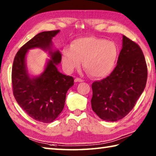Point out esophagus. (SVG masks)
<instances>
[{"label":"esophagus","mask_w":156,"mask_h":156,"mask_svg":"<svg viewBox=\"0 0 156 156\" xmlns=\"http://www.w3.org/2000/svg\"><path fill=\"white\" fill-rule=\"evenodd\" d=\"M75 82H82V81H83V80H81L80 78H75Z\"/></svg>","instance_id":"1"}]
</instances>
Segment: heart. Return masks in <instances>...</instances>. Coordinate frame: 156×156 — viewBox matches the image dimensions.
<instances>
[{
  "instance_id": "1",
  "label": "heart",
  "mask_w": 156,
  "mask_h": 156,
  "mask_svg": "<svg viewBox=\"0 0 156 156\" xmlns=\"http://www.w3.org/2000/svg\"><path fill=\"white\" fill-rule=\"evenodd\" d=\"M118 48L115 44L103 38L84 37L77 38L71 47L64 46L62 51V64L67 73L83 67L90 75L101 78L108 75L115 66Z\"/></svg>"
}]
</instances>
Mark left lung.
I'll use <instances>...</instances> for the list:
<instances>
[{
	"label": "left lung",
	"instance_id": "left-lung-1",
	"mask_svg": "<svg viewBox=\"0 0 156 156\" xmlns=\"http://www.w3.org/2000/svg\"><path fill=\"white\" fill-rule=\"evenodd\" d=\"M122 41L116 68L92 85V110L106 121H119L129 114L147 83L146 61L140 46L125 35Z\"/></svg>",
	"mask_w": 156,
	"mask_h": 156
}]
</instances>
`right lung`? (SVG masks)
Returning a JSON list of instances; mask_svg holds the SVG:
<instances>
[{"instance_id": "right-lung-1", "label": "right lung", "mask_w": 156, "mask_h": 156, "mask_svg": "<svg viewBox=\"0 0 156 156\" xmlns=\"http://www.w3.org/2000/svg\"><path fill=\"white\" fill-rule=\"evenodd\" d=\"M59 32L44 31L35 35L16 53L12 67L16 101L30 117L45 123L58 117L64 109L67 91L74 85L73 77L61 73L57 68L62 54L54 48L52 40ZM33 48L42 49L50 57L43 72L37 76L31 75L26 64V55Z\"/></svg>"}]
</instances>
